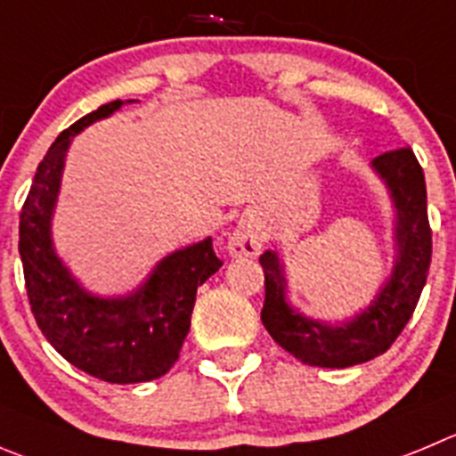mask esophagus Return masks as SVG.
Segmentation results:
<instances>
[{"label": "esophagus", "instance_id": "1", "mask_svg": "<svg viewBox=\"0 0 456 456\" xmlns=\"http://www.w3.org/2000/svg\"><path fill=\"white\" fill-rule=\"evenodd\" d=\"M261 233L254 224L240 223L229 238V254L238 258H252L261 252Z\"/></svg>", "mask_w": 456, "mask_h": 456}]
</instances>
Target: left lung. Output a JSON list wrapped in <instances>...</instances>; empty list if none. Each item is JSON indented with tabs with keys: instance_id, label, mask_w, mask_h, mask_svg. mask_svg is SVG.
Here are the masks:
<instances>
[{
	"instance_id": "8db88e82",
	"label": "left lung",
	"mask_w": 456,
	"mask_h": 456,
	"mask_svg": "<svg viewBox=\"0 0 456 456\" xmlns=\"http://www.w3.org/2000/svg\"><path fill=\"white\" fill-rule=\"evenodd\" d=\"M373 168L387 182L395 202L401 256L380 297L360 317L338 329L301 317L286 304V283L276 254L265 252L258 258L265 274L263 326L281 348L310 367L344 369L382 355L410 322L428 281L432 229L423 168L411 148L382 152L373 159Z\"/></svg>"
}]
</instances>
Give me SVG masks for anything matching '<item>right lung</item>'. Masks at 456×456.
<instances>
[{
    "mask_svg": "<svg viewBox=\"0 0 456 456\" xmlns=\"http://www.w3.org/2000/svg\"><path fill=\"white\" fill-rule=\"evenodd\" d=\"M118 108L121 101L101 105L51 143L20 214V256L31 313L51 346L89 376L132 385L155 380L177 362L191 329L195 292L223 261L207 238L164 258L139 292L108 301L80 290L55 258L49 224L71 137Z\"/></svg>",
    "mask_w": 456,
    "mask_h": 456,
    "instance_id": "obj_1",
    "label": "right lung"
}]
</instances>
